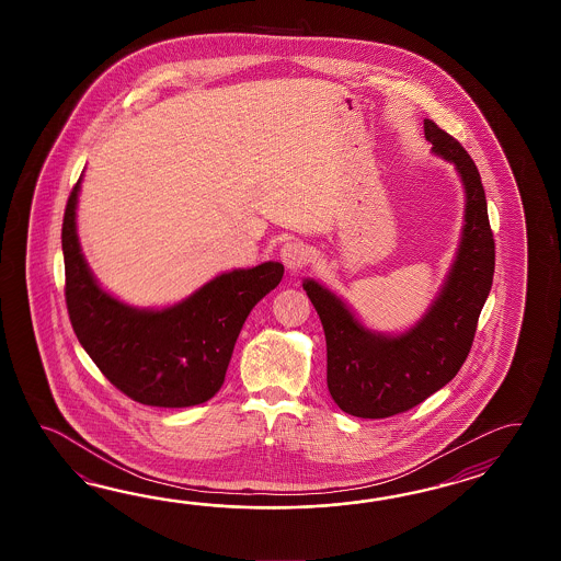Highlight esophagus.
Masks as SVG:
<instances>
[{
    "mask_svg": "<svg viewBox=\"0 0 561 561\" xmlns=\"http://www.w3.org/2000/svg\"><path fill=\"white\" fill-rule=\"evenodd\" d=\"M280 259L285 263L286 268H302L309 263V247L300 240H288L280 249Z\"/></svg>",
    "mask_w": 561,
    "mask_h": 561,
    "instance_id": "34e87169",
    "label": "esophagus"
}]
</instances>
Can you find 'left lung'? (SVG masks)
<instances>
[{
	"instance_id": "obj_1",
	"label": "left lung",
	"mask_w": 561,
	"mask_h": 561,
	"mask_svg": "<svg viewBox=\"0 0 561 561\" xmlns=\"http://www.w3.org/2000/svg\"><path fill=\"white\" fill-rule=\"evenodd\" d=\"M425 138L433 144V152L454 162L467 192L459 254L425 319L401 336L373 334L331 290L314 280L302 285L324 329L329 393L355 417L405 413L451 381L471 351L493 283L495 240L476 162L433 119H425Z\"/></svg>"
}]
</instances>
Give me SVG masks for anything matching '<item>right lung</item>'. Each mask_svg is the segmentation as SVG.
I'll use <instances>...</instances> for the list:
<instances>
[{
  "label": "right lung",
  "instance_id": "add662e5",
  "mask_svg": "<svg viewBox=\"0 0 561 561\" xmlns=\"http://www.w3.org/2000/svg\"><path fill=\"white\" fill-rule=\"evenodd\" d=\"M73 184L61 222L66 307L73 333L95 367L131 401L201 405L222 387L240 329L252 307L285 275L264 263L216 276L172 309L136 310L95 285L76 237Z\"/></svg>",
  "mask_w": 561,
  "mask_h": 561
}]
</instances>
